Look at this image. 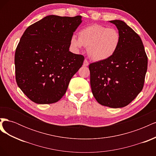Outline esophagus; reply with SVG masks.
Segmentation results:
<instances>
[{"mask_svg": "<svg viewBox=\"0 0 156 156\" xmlns=\"http://www.w3.org/2000/svg\"><path fill=\"white\" fill-rule=\"evenodd\" d=\"M89 64V62L87 61V59H85L84 60V62H83V66H88Z\"/></svg>", "mask_w": 156, "mask_h": 156, "instance_id": "obj_1", "label": "esophagus"}]
</instances>
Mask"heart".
<instances>
[{"instance_id": "1", "label": "heart", "mask_w": 156, "mask_h": 156, "mask_svg": "<svg viewBox=\"0 0 156 156\" xmlns=\"http://www.w3.org/2000/svg\"><path fill=\"white\" fill-rule=\"evenodd\" d=\"M120 34L114 28L92 25L82 29L79 37L73 35L70 45L75 50L87 48L90 57L95 61H103L114 55L120 43Z\"/></svg>"}]
</instances>
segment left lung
I'll list each match as a JSON object with an SVG mask.
<instances>
[{"label": "left lung", "instance_id": "obj_1", "mask_svg": "<svg viewBox=\"0 0 156 156\" xmlns=\"http://www.w3.org/2000/svg\"><path fill=\"white\" fill-rule=\"evenodd\" d=\"M117 27L120 43L110 58L89 65L93 96L100 104L124 107L143 90L148 57L140 36L120 20L110 21Z\"/></svg>", "mask_w": 156, "mask_h": 156}]
</instances>
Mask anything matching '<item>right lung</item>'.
Returning <instances> with one entry per match:
<instances>
[{
	"instance_id": "1",
	"label": "right lung",
	"mask_w": 156,
	"mask_h": 156,
	"mask_svg": "<svg viewBox=\"0 0 156 156\" xmlns=\"http://www.w3.org/2000/svg\"><path fill=\"white\" fill-rule=\"evenodd\" d=\"M81 16L51 15L25 30L15 53L18 87L31 101L49 104L59 101L84 57L69 51L70 39Z\"/></svg>"
}]
</instances>
